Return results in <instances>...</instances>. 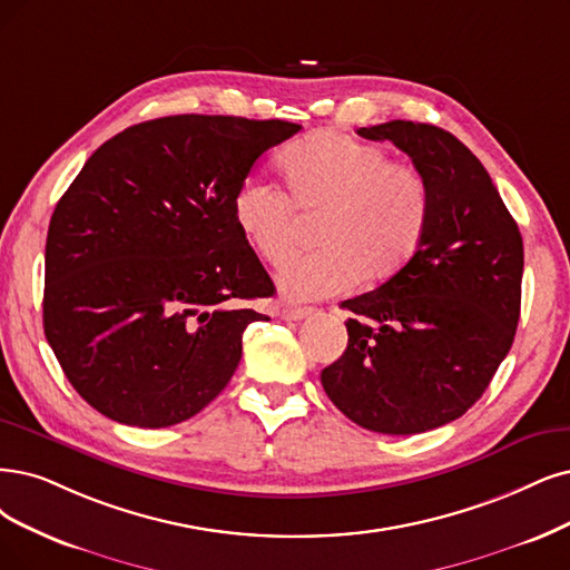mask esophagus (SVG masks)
I'll return each mask as SVG.
<instances>
[{"instance_id": "obj_1", "label": "esophagus", "mask_w": 570, "mask_h": 570, "mask_svg": "<svg viewBox=\"0 0 570 570\" xmlns=\"http://www.w3.org/2000/svg\"><path fill=\"white\" fill-rule=\"evenodd\" d=\"M314 312H317V307H312V305H291V307H286L282 312V317L286 322H301V320L309 317V314H314Z\"/></svg>"}]
</instances>
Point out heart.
Listing matches in <instances>:
<instances>
[{"instance_id":"b5f03b06","label":"heart","mask_w":570,"mask_h":570,"mask_svg":"<svg viewBox=\"0 0 570 570\" xmlns=\"http://www.w3.org/2000/svg\"><path fill=\"white\" fill-rule=\"evenodd\" d=\"M286 193L246 178L232 197V218L258 256L279 267L298 244L301 216H322L324 246L291 263L282 291L291 298H328L356 282L383 284L420 250L432 220V189L420 168L390 161L383 147L322 131L282 153Z\"/></svg>"}]
</instances>
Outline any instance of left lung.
Returning a JSON list of instances; mask_svg holds the SVG:
<instances>
[{
	"label": "left lung",
	"mask_w": 570,
	"mask_h": 570,
	"mask_svg": "<svg viewBox=\"0 0 570 570\" xmlns=\"http://www.w3.org/2000/svg\"><path fill=\"white\" fill-rule=\"evenodd\" d=\"M356 134L411 157L430 183L432 220L396 277L341 305L352 312L347 350L322 385L352 423L420 434L472 409L508 356L523 242L489 171L453 134L404 119Z\"/></svg>",
	"instance_id": "8db88e82"
}]
</instances>
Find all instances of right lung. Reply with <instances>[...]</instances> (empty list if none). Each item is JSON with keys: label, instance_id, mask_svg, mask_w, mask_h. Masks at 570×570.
<instances>
[{"label": "right lung", "instance_id": "1", "mask_svg": "<svg viewBox=\"0 0 570 570\" xmlns=\"http://www.w3.org/2000/svg\"><path fill=\"white\" fill-rule=\"evenodd\" d=\"M282 119L176 115L129 126L87 159L49 223L45 333L79 396L131 428H168L225 390L246 303L274 284L232 197Z\"/></svg>", "mask_w": 570, "mask_h": 570}]
</instances>
